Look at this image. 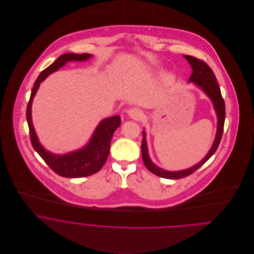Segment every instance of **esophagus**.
<instances>
[{
	"label": "esophagus",
	"instance_id": "34e87169",
	"mask_svg": "<svg viewBox=\"0 0 254 254\" xmlns=\"http://www.w3.org/2000/svg\"><path fill=\"white\" fill-rule=\"evenodd\" d=\"M127 113H128V115H129L132 119H134V120H140V119H142L143 116H144L142 110L136 109V108L128 109V110H127Z\"/></svg>",
	"mask_w": 254,
	"mask_h": 254
}]
</instances>
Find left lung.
Wrapping results in <instances>:
<instances>
[{
	"instance_id": "8db88e82",
	"label": "left lung",
	"mask_w": 254,
	"mask_h": 254,
	"mask_svg": "<svg viewBox=\"0 0 254 254\" xmlns=\"http://www.w3.org/2000/svg\"><path fill=\"white\" fill-rule=\"evenodd\" d=\"M187 61L190 63L191 68H192V74L190 75L189 81L193 82L196 86H198L200 89L203 90V92L210 98L214 105V109L216 110L218 117L217 124V133L215 137V141L213 143L212 147L206 154V156L197 164L194 166L182 170V171H177V172H170L163 170L159 167H157L155 164H153L148 156L147 153V146H146V142H145V133L143 132V141H142V156L143 160L145 163V167L154 175L159 176L161 178H166V179H181L185 178L191 173H193L195 170H197L200 166H202L216 151L218 145L220 144L223 130H224V122H225V115H226V110H225V102L224 99L222 98L221 91L219 88L215 74L212 71V69L207 65V64L201 60H198L194 57L191 56H185Z\"/></svg>"
}]
</instances>
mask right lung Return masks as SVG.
Instances as JSON below:
<instances>
[{
  "label": "right lung",
  "mask_w": 254,
  "mask_h": 254,
  "mask_svg": "<svg viewBox=\"0 0 254 254\" xmlns=\"http://www.w3.org/2000/svg\"><path fill=\"white\" fill-rule=\"evenodd\" d=\"M92 56L90 54H71L62 55L54 64L44 69L38 76L31 92L30 100L26 109V119L29 127L30 141L34 149L50 168L58 175L66 178H81L97 173L102 169L108 159L110 150V141L114 131L120 126V116H112L100 122L95 130L90 142L83 148L64 155H57L46 150L39 143L31 119V106L33 98L37 93L40 83L51 73L57 71L67 62L87 61Z\"/></svg>",
  "instance_id": "add662e5"
}]
</instances>
